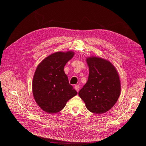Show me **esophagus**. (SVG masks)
<instances>
[{
  "label": "esophagus",
  "mask_w": 146,
  "mask_h": 146,
  "mask_svg": "<svg viewBox=\"0 0 146 146\" xmlns=\"http://www.w3.org/2000/svg\"><path fill=\"white\" fill-rule=\"evenodd\" d=\"M74 88H75V90H76L77 92H78L79 89H80V86H79L78 85H75Z\"/></svg>",
  "instance_id": "esophagus-1"
}]
</instances>
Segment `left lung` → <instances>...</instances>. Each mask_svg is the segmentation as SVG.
<instances>
[{"instance_id":"obj_1","label":"left lung","mask_w":146,"mask_h":146,"mask_svg":"<svg viewBox=\"0 0 146 146\" xmlns=\"http://www.w3.org/2000/svg\"><path fill=\"white\" fill-rule=\"evenodd\" d=\"M88 82L78 92L87 109L95 114L108 111L121 93V82L115 67L109 61L96 56L86 58Z\"/></svg>"}]
</instances>
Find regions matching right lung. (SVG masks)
I'll return each mask as SVG.
<instances>
[{
  "label": "right lung",
  "instance_id": "1",
  "mask_svg": "<svg viewBox=\"0 0 146 146\" xmlns=\"http://www.w3.org/2000/svg\"><path fill=\"white\" fill-rule=\"evenodd\" d=\"M74 55L72 51L57 52L46 57L37 66L32 91L35 101L43 111L58 113L77 94L64 71V66Z\"/></svg>",
  "mask_w": 146,
  "mask_h": 146
}]
</instances>
